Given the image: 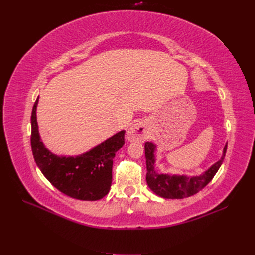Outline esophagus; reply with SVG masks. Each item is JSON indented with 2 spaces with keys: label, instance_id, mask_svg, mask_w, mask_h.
<instances>
[{
  "label": "esophagus",
  "instance_id": "34e87169",
  "mask_svg": "<svg viewBox=\"0 0 255 255\" xmlns=\"http://www.w3.org/2000/svg\"><path fill=\"white\" fill-rule=\"evenodd\" d=\"M148 128L142 121H137L133 123L127 133L128 140L130 142L143 141L148 137Z\"/></svg>",
  "mask_w": 255,
  "mask_h": 255
}]
</instances>
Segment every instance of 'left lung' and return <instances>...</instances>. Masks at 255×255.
<instances>
[{"label":"left lung","instance_id":"1","mask_svg":"<svg viewBox=\"0 0 255 255\" xmlns=\"http://www.w3.org/2000/svg\"><path fill=\"white\" fill-rule=\"evenodd\" d=\"M156 145L145 142L144 153L146 159V184L149 188L158 197L165 199H183L197 194L212 181L217 173L226 156L227 144L222 151L221 158L199 175L158 173L155 170Z\"/></svg>","mask_w":255,"mask_h":255}]
</instances>
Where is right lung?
I'll use <instances>...</instances> for the list:
<instances>
[{"mask_svg":"<svg viewBox=\"0 0 255 255\" xmlns=\"http://www.w3.org/2000/svg\"><path fill=\"white\" fill-rule=\"evenodd\" d=\"M38 101L39 97L30 117V144L38 168L54 187L69 197L84 201L102 199L111 189L113 159L115 153L125 144L126 130H120L80 155H56L41 141L36 115Z\"/></svg>","mask_w":255,"mask_h":255,"instance_id":"add662e5","label":"right lung"}]
</instances>
